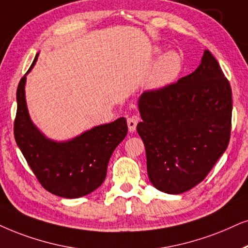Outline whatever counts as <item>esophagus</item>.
<instances>
[{
  "instance_id": "1",
  "label": "esophagus",
  "mask_w": 248,
  "mask_h": 248,
  "mask_svg": "<svg viewBox=\"0 0 248 248\" xmlns=\"http://www.w3.org/2000/svg\"><path fill=\"white\" fill-rule=\"evenodd\" d=\"M127 124H128V129H129L130 133H134V131L136 130L137 119H135L134 117L128 118V120H127Z\"/></svg>"
}]
</instances>
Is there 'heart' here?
<instances>
[{"label":"heart","instance_id":"1","mask_svg":"<svg viewBox=\"0 0 248 248\" xmlns=\"http://www.w3.org/2000/svg\"><path fill=\"white\" fill-rule=\"evenodd\" d=\"M164 51L162 46H153L152 49V55L156 58V62L146 82L147 89L152 92L161 90L173 84L183 72V54L178 50Z\"/></svg>","mask_w":248,"mask_h":248}]
</instances>
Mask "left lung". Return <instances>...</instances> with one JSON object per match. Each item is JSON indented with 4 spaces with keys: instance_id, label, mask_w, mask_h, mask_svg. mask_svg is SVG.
Masks as SVG:
<instances>
[{
    "instance_id": "1",
    "label": "left lung",
    "mask_w": 248,
    "mask_h": 248,
    "mask_svg": "<svg viewBox=\"0 0 248 248\" xmlns=\"http://www.w3.org/2000/svg\"><path fill=\"white\" fill-rule=\"evenodd\" d=\"M231 96L230 83L208 50L192 73L140 96L143 121L137 133L155 189L183 193L207 176L230 140Z\"/></svg>"
}]
</instances>
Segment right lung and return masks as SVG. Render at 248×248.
Segmentation results:
<instances>
[{
    "label": "right lung",
    "mask_w": 248,
    "mask_h": 248,
    "mask_svg": "<svg viewBox=\"0 0 248 248\" xmlns=\"http://www.w3.org/2000/svg\"><path fill=\"white\" fill-rule=\"evenodd\" d=\"M37 55L18 84L16 143L46 190L62 198H80L104 182L109 158L127 136V121L119 118L68 140L48 139L31 119L25 96L26 75L35 65Z\"/></svg>",
    "instance_id": "obj_1"
}]
</instances>
